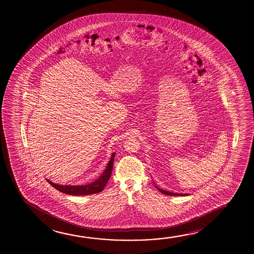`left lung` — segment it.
<instances>
[{
	"mask_svg": "<svg viewBox=\"0 0 254 254\" xmlns=\"http://www.w3.org/2000/svg\"><path fill=\"white\" fill-rule=\"evenodd\" d=\"M156 188L158 189V190L159 191L161 192V193H163V194H165V195H187V194H183V193H182V194H179V193H174V192H170V191H167V190H161V189H159V188L158 187V186H156Z\"/></svg>",
	"mask_w": 254,
	"mask_h": 254,
	"instance_id": "1",
	"label": "left lung"
}]
</instances>
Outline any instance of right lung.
<instances>
[{
  "mask_svg": "<svg viewBox=\"0 0 254 254\" xmlns=\"http://www.w3.org/2000/svg\"><path fill=\"white\" fill-rule=\"evenodd\" d=\"M115 153H113L112 158L110 159L106 169L104 170L103 175H101L98 179L91 183H88L87 185H78V186H71V185H59L56 183L50 182V180H47V182L50 183L52 187H54L59 191L63 192L64 194L73 195H85L96 194L104 190L106 183H108L109 179L111 178L112 171H113V161H114Z\"/></svg>",
  "mask_w": 254,
  "mask_h": 254,
  "instance_id": "add662e5",
  "label": "right lung"
}]
</instances>
